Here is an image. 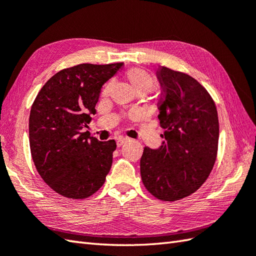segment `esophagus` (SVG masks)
I'll return each mask as SVG.
<instances>
[{"mask_svg": "<svg viewBox=\"0 0 256 256\" xmlns=\"http://www.w3.org/2000/svg\"><path fill=\"white\" fill-rule=\"evenodd\" d=\"M126 140H128V138H123V136L118 138L116 140V145H118V148H120V146H122L125 142H126Z\"/></svg>", "mask_w": 256, "mask_h": 256, "instance_id": "esophagus-1", "label": "esophagus"}]
</instances>
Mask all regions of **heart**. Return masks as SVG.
Wrapping results in <instances>:
<instances>
[{
	"label": "heart",
	"instance_id": "heart-1",
	"mask_svg": "<svg viewBox=\"0 0 256 256\" xmlns=\"http://www.w3.org/2000/svg\"><path fill=\"white\" fill-rule=\"evenodd\" d=\"M126 79L134 91L146 90L148 92L153 89L155 84L154 78L148 72L138 68L128 70L126 72ZM106 90H108V88Z\"/></svg>",
	"mask_w": 256,
	"mask_h": 256
}]
</instances>
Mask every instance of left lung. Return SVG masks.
Listing matches in <instances>:
<instances>
[{"label": "left lung", "instance_id": "obj_1", "mask_svg": "<svg viewBox=\"0 0 256 256\" xmlns=\"http://www.w3.org/2000/svg\"><path fill=\"white\" fill-rule=\"evenodd\" d=\"M157 78L162 88L158 120L164 140L158 148H144L140 176L154 197L176 201L199 189L214 168L218 112L208 91L189 74L160 67Z\"/></svg>", "mask_w": 256, "mask_h": 256}]
</instances>
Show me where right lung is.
Returning a JSON list of instances; mask_svg holds the SVG:
<instances>
[{
    "label": "right lung",
    "instance_id": "1",
    "mask_svg": "<svg viewBox=\"0 0 256 256\" xmlns=\"http://www.w3.org/2000/svg\"><path fill=\"white\" fill-rule=\"evenodd\" d=\"M123 62L81 64L54 74L38 92L30 114V146L40 177L72 199L98 192L111 170L116 140L100 142L90 133L102 86Z\"/></svg>",
    "mask_w": 256,
    "mask_h": 256
}]
</instances>
